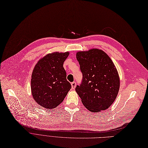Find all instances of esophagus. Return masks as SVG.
I'll return each instance as SVG.
<instances>
[{"label": "esophagus", "mask_w": 148, "mask_h": 148, "mask_svg": "<svg viewBox=\"0 0 148 148\" xmlns=\"http://www.w3.org/2000/svg\"><path fill=\"white\" fill-rule=\"evenodd\" d=\"M71 86H72V88L73 90H74V89L75 88V87H76V82H72V83H71Z\"/></svg>", "instance_id": "esophagus-1"}]
</instances>
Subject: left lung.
I'll return each mask as SVG.
<instances>
[{"label":"left lung","instance_id":"8db88e82","mask_svg":"<svg viewBox=\"0 0 148 148\" xmlns=\"http://www.w3.org/2000/svg\"><path fill=\"white\" fill-rule=\"evenodd\" d=\"M82 82L75 90L83 105L92 112L108 108L118 95L120 78L109 56L98 49L76 52Z\"/></svg>","mask_w":148,"mask_h":148}]
</instances>
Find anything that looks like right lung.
Masks as SVG:
<instances>
[{"mask_svg":"<svg viewBox=\"0 0 148 148\" xmlns=\"http://www.w3.org/2000/svg\"><path fill=\"white\" fill-rule=\"evenodd\" d=\"M69 55V52L48 53L35 66L31 76V93L34 101L42 107H57L71 88L63 67Z\"/></svg>","mask_w":148,"mask_h":148,"instance_id":"add662e5","label":"right lung"}]
</instances>
